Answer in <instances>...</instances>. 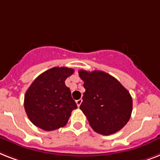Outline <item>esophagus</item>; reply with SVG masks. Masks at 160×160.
<instances>
[{
  "mask_svg": "<svg viewBox=\"0 0 160 160\" xmlns=\"http://www.w3.org/2000/svg\"><path fill=\"white\" fill-rule=\"evenodd\" d=\"M82 99L81 98H80V99H78V100H76V104H77L78 107H80V104H81V102H82Z\"/></svg>",
  "mask_w": 160,
  "mask_h": 160,
  "instance_id": "1",
  "label": "esophagus"
}]
</instances>
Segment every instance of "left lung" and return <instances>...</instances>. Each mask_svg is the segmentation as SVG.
<instances>
[{
    "label": "left lung",
    "instance_id": "obj_1",
    "mask_svg": "<svg viewBox=\"0 0 160 160\" xmlns=\"http://www.w3.org/2000/svg\"><path fill=\"white\" fill-rule=\"evenodd\" d=\"M79 76L85 89L80 108L92 129L104 136L120 131L132 115V98L128 90L104 71L80 70Z\"/></svg>",
    "mask_w": 160,
    "mask_h": 160
}]
</instances>
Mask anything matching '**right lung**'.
Listing matches in <instances>:
<instances>
[{
	"label": "right lung",
	"instance_id": "add662e5",
	"mask_svg": "<svg viewBox=\"0 0 160 160\" xmlns=\"http://www.w3.org/2000/svg\"><path fill=\"white\" fill-rule=\"evenodd\" d=\"M74 73L68 67H53L34 80L24 95V109L33 125L44 131H54L68 122L77 108L65 80Z\"/></svg>",
	"mask_w": 160,
	"mask_h": 160
}]
</instances>
